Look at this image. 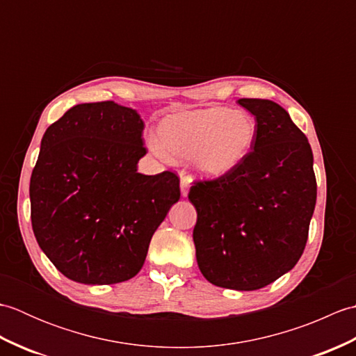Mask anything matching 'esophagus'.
I'll list each match as a JSON object with an SVG mask.
<instances>
[{"mask_svg": "<svg viewBox=\"0 0 356 356\" xmlns=\"http://www.w3.org/2000/svg\"><path fill=\"white\" fill-rule=\"evenodd\" d=\"M191 186V177L186 176V174L182 171L180 172V193H182V197H186L188 191H190Z\"/></svg>", "mask_w": 356, "mask_h": 356, "instance_id": "1", "label": "esophagus"}]
</instances>
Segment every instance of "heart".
<instances>
[{
  "label": "heart",
  "mask_w": 356,
  "mask_h": 356,
  "mask_svg": "<svg viewBox=\"0 0 356 356\" xmlns=\"http://www.w3.org/2000/svg\"><path fill=\"white\" fill-rule=\"evenodd\" d=\"M159 138L149 148L166 157H191L194 170L208 179H220L245 162L255 143V120L243 111L205 108L179 111L159 124Z\"/></svg>",
  "instance_id": "heart-1"
}]
</instances>
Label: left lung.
Returning a JSON list of instances; mask_svg holds the SVG:
<instances>
[{
  "label": "left lung",
  "mask_w": 356,
  "mask_h": 356,
  "mask_svg": "<svg viewBox=\"0 0 356 356\" xmlns=\"http://www.w3.org/2000/svg\"><path fill=\"white\" fill-rule=\"evenodd\" d=\"M257 120L251 153L236 171L194 182L193 240L209 283L257 291L289 272L305 251L316 202L312 148L283 107L238 99Z\"/></svg>",
  "instance_id": "1"
}]
</instances>
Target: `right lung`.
Wrapping results in <instances>:
<instances>
[{
    "label": "right lung",
    "mask_w": 356,
    "mask_h": 356,
    "mask_svg": "<svg viewBox=\"0 0 356 356\" xmlns=\"http://www.w3.org/2000/svg\"><path fill=\"white\" fill-rule=\"evenodd\" d=\"M139 113L113 101L74 105L45 130L30 177L38 245L73 282L115 284L142 269L151 237L180 199L179 177L138 172Z\"/></svg>",
    "instance_id": "1"
}]
</instances>
